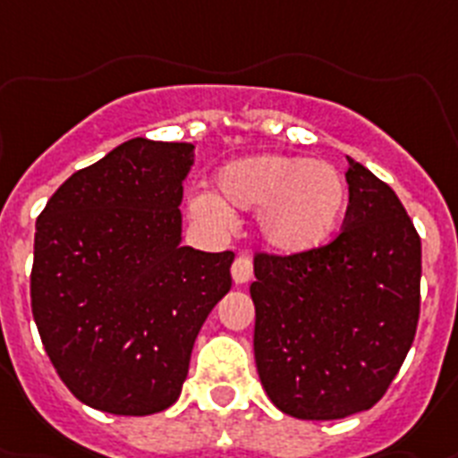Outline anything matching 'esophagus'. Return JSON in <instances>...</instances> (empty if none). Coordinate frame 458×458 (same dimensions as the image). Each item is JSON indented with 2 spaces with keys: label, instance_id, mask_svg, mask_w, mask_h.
<instances>
[{
  "label": "esophagus",
  "instance_id": "obj_1",
  "mask_svg": "<svg viewBox=\"0 0 458 458\" xmlns=\"http://www.w3.org/2000/svg\"><path fill=\"white\" fill-rule=\"evenodd\" d=\"M233 278L237 285L249 284L253 278V260L249 256H237V260L233 262Z\"/></svg>",
  "mask_w": 458,
  "mask_h": 458
}]
</instances>
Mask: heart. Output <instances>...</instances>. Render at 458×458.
Here are the masks:
<instances>
[{
	"label": "heart",
	"instance_id": "heart-1",
	"mask_svg": "<svg viewBox=\"0 0 458 458\" xmlns=\"http://www.w3.org/2000/svg\"><path fill=\"white\" fill-rule=\"evenodd\" d=\"M348 205V184L332 163L300 154H251L214 174V193L191 200L198 221L228 225L233 209L258 212L262 244L278 256H306L334 237Z\"/></svg>",
	"mask_w": 458,
	"mask_h": 458
}]
</instances>
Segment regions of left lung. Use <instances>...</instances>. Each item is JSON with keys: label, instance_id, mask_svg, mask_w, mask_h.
Returning a JSON list of instances; mask_svg holds the SVG:
<instances>
[{"label": "left lung", "instance_id": "left-lung-1", "mask_svg": "<svg viewBox=\"0 0 458 458\" xmlns=\"http://www.w3.org/2000/svg\"><path fill=\"white\" fill-rule=\"evenodd\" d=\"M344 233L306 256L253 260L260 383L297 420H344L383 399L420 320L421 242L396 193L348 158Z\"/></svg>", "mask_w": 458, "mask_h": 458}]
</instances>
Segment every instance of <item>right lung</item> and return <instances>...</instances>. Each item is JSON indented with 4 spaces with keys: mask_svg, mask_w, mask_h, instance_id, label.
Here are the masks:
<instances>
[{
    "mask_svg": "<svg viewBox=\"0 0 458 458\" xmlns=\"http://www.w3.org/2000/svg\"><path fill=\"white\" fill-rule=\"evenodd\" d=\"M191 142L133 138L73 173L37 218L31 313L71 394L110 415L180 399L233 251L182 246Z\"/></svg>",
    "mask_w": 458,
    "mask_h": 458,
    "instance_id": "add662e5",
    "label": "right lung"
}]
</instances>
